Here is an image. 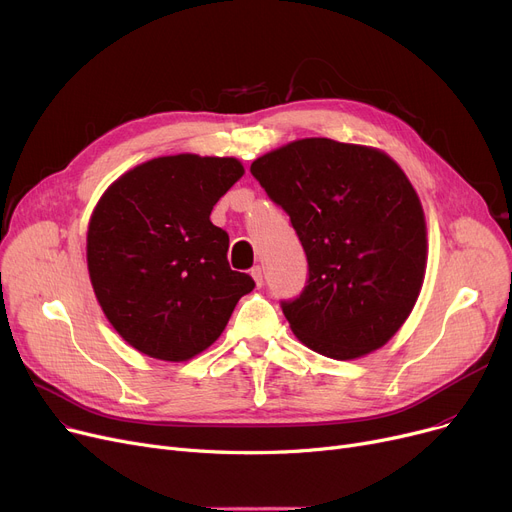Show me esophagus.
Returning a JSON list of instances; mask_svg holds the SVG:
<instances>
[{"instance_id": "1", "label": "esophagus", "mask_w": 512, "mask_h": 512, "mask_svg": "<svg viewBox=\"0 0 512 512\" xmlns=\"http://www.w3.org/2000/svg\"><path fill=\"white\" fill-rule=\"evenodd\" d=\"M250 275H252L254 283H256L258 287H262V283H264V270H262L260 266H254V268L250 270Z\"/></svg>"}]
</instances>
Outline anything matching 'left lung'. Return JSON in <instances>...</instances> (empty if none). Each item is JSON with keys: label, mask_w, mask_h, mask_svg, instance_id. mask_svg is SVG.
Masks as SVG:
<instances>
[{"label": "left lung", "mask_w": 512, "mask_h": 512, "mask_svg": "<svg viewBox=\"0 0 512 512\" xmlns=\"http://www.w3.org/2000/svg\"><path fill=\"white\" fill-rule=\"evenodd\" d=\"M250 171L308 258L304 291L281 302L293 335L333 359L382 347L411 314L428 260L422 202L403 169L370 146L304 138Z\"/></svg>", "instance_id": "obj_1"}]
</instances>
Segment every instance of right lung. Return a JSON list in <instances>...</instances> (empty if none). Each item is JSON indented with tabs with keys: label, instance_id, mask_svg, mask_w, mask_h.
<instances>
[{
	"label": "right lung",
	"instance_id": "obj_1",
	"mask_svg": "<svg viewBox=\"0 0 512 512\" xmlns=\"http://www.w3.org/2000/svg\"><path fill=\"white\" fill-rule=\"evenodd\" d=\"M242 175L233 157H159L124 173L95 206L90 283L111 326L140 353L186 362L221 337L254 289L227 262V231L210 223Z\"/></svg>",
	"mask_w": 512,
	"mask_h": 512
}]
</instances>
